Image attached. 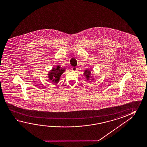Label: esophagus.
Returning a JSON list of instances; mask_svg holds the SVG:
<instances>
[{"label": "esophagus", "instance_id": "esophagus-1", "mask_svg": "<svg viewBox=\"0 0 147 147\" xmlns=\"http://www.w3.org/2000/svg\"><path fill=\"white\" fill-rule=\"evenodd\" d=\"M72 70L73 71H77V68L76 67H73L72 68Z\"/></svg>", "mask_w": 147, "mask_h": 147}]
</instances>
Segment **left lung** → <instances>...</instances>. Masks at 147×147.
<instances>
[{
  "label": "left lung",
  "mask_w": 147,
  "mask_h": 147,
  "mask_svg": "<svg viewBox=\"0 0 147 147\" xmlns=\"http://www.w3.org/2000/svg\"><path fill=\"white\" fill-rule=\"evenodd\" d=\"M90 73H91V72H90V71L86 70V71L84 72V75L86 76V77H87V78H88L90 77Z\"/></svg>",
  "instance_id": "left-lung-1"
}]
</instances>
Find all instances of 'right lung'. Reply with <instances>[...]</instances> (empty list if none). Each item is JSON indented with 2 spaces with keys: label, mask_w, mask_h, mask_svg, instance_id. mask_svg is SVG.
<instances>
[{
  "label": "right lung",
  "mask_w": 147,
  "mask_h": 147,
  "mask_svg": "<svg viewBox=\"0 0 147 147\" xmlns=\"http://www.w3.org/2000/svg\"><path fill=\"white\" fill-rule=\"evenodd\" d=\"M64 69H61L59 67H57L56 69L53 68V69L51 70V72L49 74V76L50 78V80H52L53 77L55 78V80H55V82H56L59 81L60 76L64 72Z\"/></svg>",
  "instance_id": "1"
}]
</instances>
